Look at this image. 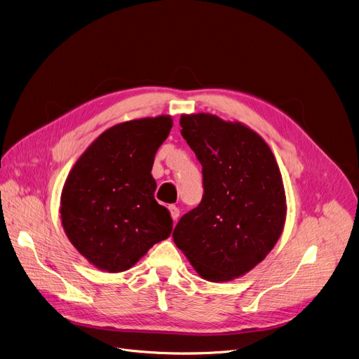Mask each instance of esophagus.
<instances>
[{"instance_id":"34e87169","label":"esophagus","mask_w":359,"mask_h":359,"mask_svg":"<svg viewBox=\"0 0 359 359\" xmlns=\"http://www.w3.org/2000/svg\"><path fill=\"white\" fill-rule=\"evenodd\" d=\"M170 212H171V216H172L174 222H177L178 217H180V208L177 205H170Z\"/></svg>"}]
</instances>
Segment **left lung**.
I'll use <instances>...</instances> for the list:
<instances>
[{
  "label": "left lung",
  "mask_w": 359,
  "mask_h": 359,
  "mask_svg": "<svg viewBox=\"0 0 359 359\" xmlns=\"http://www.w3.org/2000/svg\"><path fill=\"white\" fill-rule=\"evenodd\" d=\"M180 124L203 166L204 194L172 238L200 277L230 281L258 265L283 233L280 168L264 139L241 123L200 113Z\"/></svg>",
  "instance_id": "8db88e82"
}]
</instances>
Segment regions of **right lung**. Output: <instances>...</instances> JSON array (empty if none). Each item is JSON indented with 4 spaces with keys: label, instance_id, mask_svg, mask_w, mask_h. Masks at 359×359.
I'll return each mask as SVG.
<instances>
[{
    "label": "right lung",
    "instance_id": "add662e5",
    "mask_svg": "<svg viewBox=\"0 0 359 359\" xmlns=\"http://www.w3.org/2000/svg\"><path fill=\"white\" fill-rule=\"evenodd\" d=\"M171 128L170 116L116 124L90 144L69 172L60 197L62 226L97 268L129 269L170 238L172 219L154 197L151 171Z\"/></svg>",
    "mask_w": 359,
    "mask_h": 359
}]
</instances>
